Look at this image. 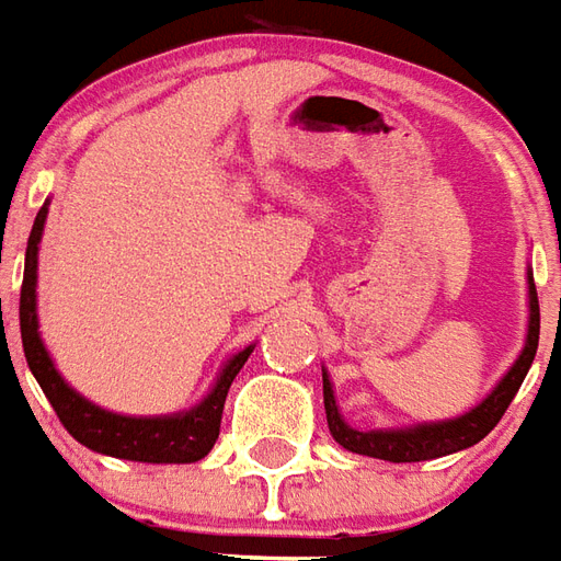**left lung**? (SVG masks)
<instances>
[{
  "mask_svg": "<svg viewBox=\"0 0 561 561\" xmlns=\"http://www.w3.org/2000/svg\"><path fill=\"white\" fill-rule=\"evenodd\" d=\"M528 284V323H526V344L514 359V365L502 375V380L486 392V399H480L471 411H465L450 420H432V423H414V426H389V428H356L351 426L341 411H337L335 389L323 368V404L325 420L332 438L344 450L383 459V462H426L438 456L468 450L478 440L490 435L495 423L502 420L507 404L514 401L516 389L523 387L528 368L535 363L538 353V335H541V311H538V293H535V277L531 268L526 272Z\"/></svg>",
  "mask_w": 561,
  "mask_h": 561,
  "instance_id": "left-lung-1",
  "label": "left lung"
}]
</instances>
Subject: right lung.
<instances>
[{"label": "right lung", "mask_w": 561, "mask_h": 561, "mask_svg": "<svg viewBox=\"0 0 561 561\" xmlns=\"http://www.w3.org/2000/svg\"><path fill=\"white\" fill-rule=\"evenodd\" d=\"M47 205H50V198L38 210L30 241H26L23 287H20V337H23L26 365L38 380V387L45 389L47 401L54 404L59 423L69 428L71 438L81 440L87 450L114 456V459L150 465H184L205 459L220 435L226 392L256 344H248L244 351L232 353L224 368L217 371V380L210 383L205 399L193 404L190 411L129 416L99 408L96 401L81 396L66 377L59 375V368L42 341V332H38V293L35 287H38V248H42V236H45ZM2 337H5V325H2Z\"/></svg>", "instance_id": "right-lung-1"}]
</instances>
